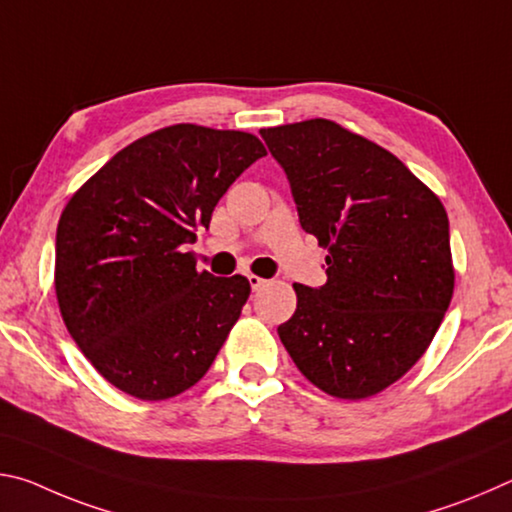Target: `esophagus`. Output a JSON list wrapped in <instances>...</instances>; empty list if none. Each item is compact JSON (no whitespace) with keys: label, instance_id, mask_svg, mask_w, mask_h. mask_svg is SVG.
I'll return each instance as SVG.
<instances>
[{"label":"esophagus","instance_id":"esophagus-1","mask_svg":"<svg viewBox=\"0 0 512 512\" xmlns=\"http://www.w3.org/2000/svg\"><path fill=\"white\" fill-rule=\"evenodd\" d=\"M248 282H250V289H253V291H259V289L266 287V280H264V277H259V275H248Z\"/></svg>","mask_w":512,"mask_h":512}]
</instances>
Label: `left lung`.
Segmentation results:
<instances>
[{
  "mask_svg": "<svg viewBox=\"0 0 512 512\" xmlns=\"http://www.w3.org/2000/svg\"><path fill=\"white\" fill-rule=\"evenodd\" d=\"M259 135L287 173L302 230L327 248V282L293 284L298 307L280 341L327 395H377L415 366L452 302L445 207L393 153L329 119Z\"/></svg>",
  "mask_w": 512,
  "mask_h": 512,
  "instance_id": "left-lung-1",
  "label": "left lung"
}]
</instances>
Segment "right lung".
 Returning <instances> with one entry per match:
<instances>
[{
  "label": "right lung",
  "instance_id": "right-lung-1",
  "mask_svg": "<svg viewBox=\"0 0 512 512\" xmlns=\"http://www.w3.org/2000/svg\"><path fill=\"white\" fill-rule=\"evenodd\" d=\"M266 149L255 135L176 124L110 158L56 230V298L101 377L137 400L201 379L250 296L244 275L198 273L187 244Z\"/></svg>",
  "mask_w": 512,
  "mask_h": 512
}]
</instances>
